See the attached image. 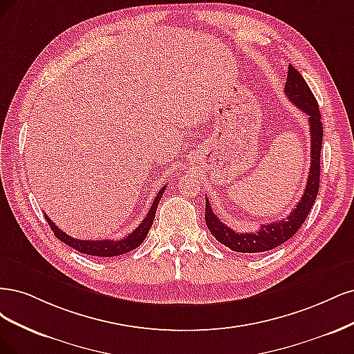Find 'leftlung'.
<instances>
[{
	"mask_svg": "<svg viewBox=\"0 0 354 354\" xmlns=\"http://www.w3.org/2000/svg\"><path fill=\"white\" fill-rule=\"evenodd\" d=\"M285 95L295 107L303 110L309 116L310 128V169L309 178H307L306 189L301 200L295 204V209L290 213L287 219L279 222H272L268 225H260L257 232H235L227 227L223 222L216 218L210 203L206 198V223L212 235L223 245L230 247L236 253H261L275 248L299 231V227L304 223L307 214L310 213L313 203L319 191V175H321V148L324 128L321 122V113H319L317 101L306 84L299 71L294 66H288V76L285 82Z\"/></svg>",
	"mask_w": 354,
	"mask_h": 354,
	"instance_id": "1",
	"label": "left lung"
}]
</instances>
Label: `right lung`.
Returning <instances> with one entry per match:
<instances>
[{
  "instance_id": "obj_1",
  "label": "right lung",
  "mask_w": 354,
  "mask_h": 354,
  "mask_svg": "<svg viewBox=\"0 0 354 354\" xmlns=\"http://www.w3.org/2000/svg\"><path fill=\"white\" fill-rule=\"evenodd\" d=\"M166 189V185L157 192V196L154 197V201L151 204L150 210H148L145 219H142V222L140 223V226L136 227L133 232H131L129 235H127L124 238L119 239V241H115V239H100V241H85V239H77L73 238L71 235L64 234L59 226H55V223L48 218L47 214L45 219H47L50 227L53 230L54 235L63 241L64 244H67L69 247L75 248L76 252L84 253V254H89V256H98V257H115V256H120L124 253H129L132 250H135L136 247H140L142 244V241L145 239L148 231L151 230V225L154 222V216H156V210L158 203H160L163 192Z\"/></svg>"
}]
</instances>
